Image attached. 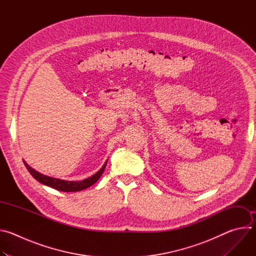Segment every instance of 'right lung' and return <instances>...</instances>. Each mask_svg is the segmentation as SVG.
Wrapping results in <instances>:
<instances>
[{"label":"right lung","instance_id":"add662e5","mask_svg":"<svg viewBox=\"0 0 256 256\" xmlns=\"http://www.w3.org/2000/svg\"><path fill=\"white\" fill-rule=\"evenodd\" d=\"M106 163L103 165V167L97 173H95L93 176H91L87 179H84L82 181H66V180H60V179H56V178H52V177L42 175V173L32 169L26 162H24L25 167L27 168L29 173L33 176V178H35L36 180L40 181V184H42L44 186H50V188H52L56 190L66 192H81V190H83L85 188H88L89 186H93L95 182L100 178V176L102 175V173L105 169Z\"/></svg>","mask_w":256,"mask_h":256}]
</instances>
